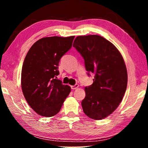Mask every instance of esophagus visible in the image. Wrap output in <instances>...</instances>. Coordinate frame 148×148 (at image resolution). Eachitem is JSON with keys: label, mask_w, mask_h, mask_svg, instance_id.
<instances>
[{"label": "esophagus", "mask_w": 148, "mask_h": 148, "mask_svg": "<svg viewBox=\"0 0 148 148\" xmlns=\"http://www.w3.org/2000/svg\"><path fill=\"white\" fill-rule=\"evenodd\" d=\"M78 87H79V85L78 84H75L74 86H71V88L72 89H76L77 88H78Z\"/></svg>", "instance_id": "obj_1"}]
</instances>
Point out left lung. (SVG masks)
Returning <instances> with one entry per match:
<instances>
[{"mask_svg":"<svg viewBox=\"0 0 148 148\" xmlns=\"http://www.w3.org/2000/svg\"><path fill=\"white\" fill-rule=\"evenodd\" d=\"M73 47L81 54L86 71L93 73V83L85 87L84 112L95 120L111 114L121 102L127 86L123 58L111 42L99 35L77 36Z\"/></svg>","mask_w":148,"mask_h":148,"instance_id":"obj_1","label":"left lung"}]
</instances>
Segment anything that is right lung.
I'll list each match as a JSON object with an SVG mask.
<instances>
[{
    "instance_id": "obj_1",
    "label": "right lung",
    "mask_w": 148,
    "mask_h": 148,
    "mask_svg": "<svg viewBox=\"0 0 148 148\" xmlns=\"http://www.w3.org/2000/svg\"><path fill=\"white\" fill-rule=\"evenodd\" d=\"M74 36L38 40L25 58L21 88L27 103L40 116L52 117L61 110L71 87L57 79L61 57L71 48Z\"/></svg>"
}]
</instances>
